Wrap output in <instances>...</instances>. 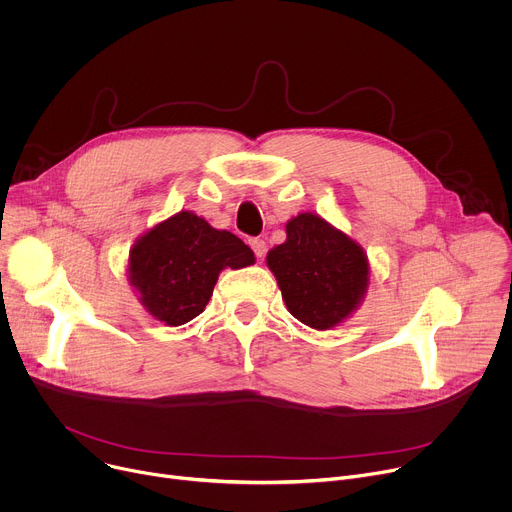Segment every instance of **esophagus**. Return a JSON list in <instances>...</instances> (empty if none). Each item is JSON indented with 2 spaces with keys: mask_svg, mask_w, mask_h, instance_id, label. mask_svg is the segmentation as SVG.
Segmentation results:
<instances>
[{
  "mask_svg": "<svg viewBox=\"0 0 512 512\" xmlns=\"http://www.w3.org/2000/svg\"><path fill=\"white\" fill-rule=\"evenodd\" d=\"M249 245H251V249L255 251V255H257L259 259H263V255H265V251H267L265 241H263V239H251Z\"/></svg>",
  "mask_w": 512,
  "mask_h": 512,
  "instance_id": "1",
  "label": "esophagus"
}]
</instances>
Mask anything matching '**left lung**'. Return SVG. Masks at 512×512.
<instances>
[{
  "mask_svg": "<svg viewBox=\"0 0 512 512\" xmlns=\"http://www.w3.org/2000/svg\"><path fill=\"white\" fill-rule=\"evenodd\" d=\"M285 233V243L267 253V265L287 310L316 330L338 326L367 294V255L358 243L312 212L291 218Z\"/></svg>",
  "mask_w": 512,
  "mask_h": 512,
  "instance_id": "obj_1",
  "label": "left lung"
}]
</instances>
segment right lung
Here are the masks:
<instances>
[{"mask_svg":"<svg viewBox=\"0 0 512 512\" xmlns=\"http://www.w3.org/2000/svg\"><path fill=\"white\" fill-rule=\"evenodd\" d=\"M253 263L237 235L182 210L137 239L127 271L141 306L168 326H182L204 312L218 273Z\"/></svg>","mask_w":512,"mask_h":512,"instance_id":"add662e5","label":"right lung"}]
</instances>
